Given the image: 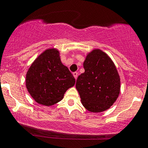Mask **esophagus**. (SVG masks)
<instances>
[{
	"mask_svg": "<svg viewBox=\"0 0 148 148\" xmlns=\"http://www.w3.org/2000/svg\"><path fill=\"white\" fill-rule=\"evenodd\" d=\"M73 75H74V78H75V79H77V76H78V73L77 72H74V73H73Z\"/></svg>",
	"mask_w": 148,
	"mask_h": 148,
	"instance_id": "1",
	"label": "esophagus"
}]
</instances>
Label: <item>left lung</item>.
Instances as JSON below:
<instances>
[{"instance_id": "8db88e82", "label": "left lung", "mask_w": 148, "mask_h": 148, "mask_svg": "<svg viewBox=\"0 0 148 148\" xmlns=\"http://www.w3.org/2000/svg\"><path fill=\"white\" fill-rule=\"evenodd\" d=\"M84 67L85 72L76 83L83 106L93 113L106 111L120 94V76L114 63L104 52L95 49L88 54Z\"/></svg>"}]
</instances>
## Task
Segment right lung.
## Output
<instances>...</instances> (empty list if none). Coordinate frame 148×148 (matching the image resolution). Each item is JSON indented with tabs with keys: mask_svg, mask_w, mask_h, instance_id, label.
Returning a JSON list of instances; mask_svg holds the SVG:
<instances>
[{
	"mask_svg": "<svg viewBox=\"0 0 148 148\" xmlns=\"http://www.w3.org/2000/svg\"><path fill=\"white\" fill-rule=\"evenodd\" d=\"M75 84V79L61 62L59 51L49 49L35 59L26 74L25 86L35 101L51 106L61 101L64 93Z\"/></svg>",
	"mask_w": 148,
	"mask_h": 148,
	"instance_id": "obj_1",
	"label": "right lung"
}]
</instances>
